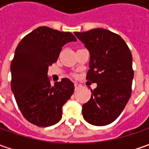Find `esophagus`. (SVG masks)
Wrapping results in <instances>:
<instances>
[{"label": "esophagus", "mask_w": 149, "mask_h": 149, "mask_svg": "<svg viewBox=\"0 0 149 149\" xmlns=\"http://www.w3.org/2000/svg\"><path fill=\"white\" fill-rule=\"evenodd\" d=\"M74 88H75V90H77L79 88V85L78 84H74Z\"/></svg>", "instance_id": "esophagus-1"}]
</instances>
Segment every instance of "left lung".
I'll return each instance as SVG.
<instances>
[{
    "mask_svg": "<svg viewBox=\"0 0 149 149\" xmlns=\"http://www.w3.org/2000/svg\"><path fill=\"white\" fill-rule=\"evenodd\" d=\"M89 53L87 79L97 84L89 101L83 104L84 120L92 125L113 123L122 113L131 95L134 79L132 54L118 35L96 28L74 32Z\"/></svg>",
    "mask_w": 149,
    "mask_h": 149,
    "instance_id": "1",
    "label": "left lung"
}]
</instances>
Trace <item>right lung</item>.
<instances>
[{"instance_id":"1","label":"right lung","mask_w":149,"mask_h":149,"mask_svg":"<svg viewBox=\"0 0 149 149\" xmlns=\"http://www.w3.org/2000/svg\"><path fill=\"white\" fill-rule=\"evenodd\" d=\"M76 40L70 32L40 26L18 44L10 64V85L21 113L30 123L49 127L61 119L62 107L73 95L74 86L67 78L52 86L47 73L62 47Z\"/></svg>"}]
</instances>
